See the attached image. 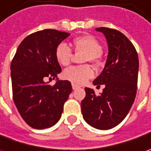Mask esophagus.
Here are the masks:
<instances>
[{"label": "esophagus", "instance_id": "1", "mask_svg": "<svg viewBox=\"0 0 151 151\" xmlns=\"http://www.w3.org/2000/svg\"><path fill=\"white\" fill-rule=\"evenodd\" d=\"M72 88H73V90H76V89L80 88V86H79L78 85L74 84V83H72Z\"/></svg>", "mask_w": 151, "mask_h": 151}]
</instances>
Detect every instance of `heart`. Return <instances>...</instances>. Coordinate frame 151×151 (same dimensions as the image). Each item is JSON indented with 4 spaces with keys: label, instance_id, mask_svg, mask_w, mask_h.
Masks as SVG:
<instances>
[{
    "label": "heart",
    "instance_id": "1",
    "mask_svg": "<svg viewBox=\"0 0 151 151\" xmlns=\"http://www.w3.org/2000/svg\"><path fill=\"white\" fill-rule=\"evenodd\" d=\"M73 50L77 53H84L81 62H90L91 64H98L100 60L102 47L91 35H82L73 38ZM55 59L57 62L63 66H66L70 63L71 50L64 43L60 44L55 49ZM94 76L93 70L87 65L80 66H71L63 72V77L75 84H83L89 79Z\"/></svg>",
    "mask_w": 151,
    "mask_h": 151
}]
</instances>
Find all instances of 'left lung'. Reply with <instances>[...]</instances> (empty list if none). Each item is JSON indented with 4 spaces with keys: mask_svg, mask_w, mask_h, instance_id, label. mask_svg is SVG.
Returning a JSON list of instances; mask_svg holds the SVG:
<instances>
[{
    "mask_svg": "<svg viewBox=\"0 0 151 151\" xmlns=\"http://www.w3.org/2000/svg\"><path fill=\"white\" fill-rule=\"evenodd\" d=\"M96 31L107 38L108 55L103 70L93 84L105 87L99 96L92 89L85 88L81 113L88 124L106 130L124 119L134 101L139 58L134 46L121 32L108 27H97Z\"/></svg>",
    "mask_w": 151,
    "mask_h": 151,
    "instance_id": "1",
    "label": "left lung"
}]
</instances>
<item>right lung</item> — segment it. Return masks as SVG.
<instances>
[{
  "instance_id": "add662e5",
  "label": "right lung",
  "mask_w": 151,
  "mask_h": 151,
  "mask_svg": "<svg viewBox=\"0 0 151 151\" xmlns=\"http://www.w3.org/2000/svg\"><path fill=\"white\" fill-rule=\"evenodd\" d=\"M70 33L44 29L28 35L19 44L11 64L12 95L21 117L30 127L44 129L60 119L64 103L72 87L69 81L54 86L46 78L55 79L61 67L55 59V49Z\"/></svg>"
}]
</instances>
